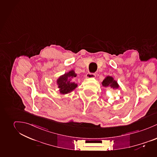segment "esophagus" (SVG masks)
I'll list each match as a JSON object with an SVG mask.
<instances>
[{
    "instance_id": "esophagus-1",
    "label": "esophagus",
    "mask_w": 157,
    "mask_h": 157,
    "mask_svg": "<svg viewBox=\"0 0 157 157\" xmlns=\"http://www.w3.org/2000/svg\"><path fill=\"white\" fill-rule=\"evenodd\" d=\"M95 77H96V74L95 73H88L86 75V78H95Z\"/></svg>"
}]
</instances>
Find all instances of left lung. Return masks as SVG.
<instances>
[{
  "mask_svg": "<svg viewBox=\"0 0 157 157\" xmlns=\"http://www.w3.org/2000/svg\"><path fill=\"white\" fill-rule=\"evenodd\" d=\"M102 84L104 87H110L113 89H117L119 88L117 82L115 81L113 77L109 76H108L105 78L104 80L102 82Z\"/></svg>",
  "mask_w": 157,
  "mask_h": 157,
  "instance_id": "8db88e82",
  "label": "left lung"
}]
</instances>
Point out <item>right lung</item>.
Masks as SVG:
<instances>
[{"mask_svg":"<svg viewBox=\"0 0 157 157\" xmlns=\"http://www.w3.org/2000/svg\"><path fill=\"white\" fill-rule=\"evenodd\" d=\"M76 75L74 70H71L58 78L56 82L61 94H67L78 87L77 84L71 81V79L76 77Z\"/></svg>","mask_w":157,"mask_h":157,"instance_id":"add662e5","label":"right lung"}]
</instances>
